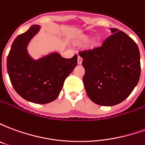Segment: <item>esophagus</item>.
<instances>
[{"label":"esophagus","mask_w":145,"mask_h":145,"mask_svg":"<svg viewBox=\"0 0 145 145\" xmlns=\"http://www.w3.org/2000/svg\"><path fill=\"white\" fill-rule=\"evenodd\" d=\"M82 58L80 56L78 57V64H82Z\"/></svg>","instance_id":"1"}]
</instances>
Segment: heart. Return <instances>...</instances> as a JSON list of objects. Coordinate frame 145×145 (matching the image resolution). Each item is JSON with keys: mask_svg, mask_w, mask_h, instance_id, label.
Listing matches in <instances>:
<instances>
[{"mask_svg": "<svg viewBox=\"0 0 145 145\" xmlns=\"http://www.w3.org/2000/svg\"><path fill=\"white\" fill-rule=\"evenodd\" d=\"M92 34H93L92 33H81V34H79L78 36L76 37L75 39L74 40V42L77 45L85 44V43L88 42L89 40L91 39ZM101 42H102V39H101L100 36H94L88 42V50H95V49H97V48L100 46Z\"/></svg>", "mask_w": 145, "mask_h": 145, "instance_id": "1", "label": "heart"}]
</instances>
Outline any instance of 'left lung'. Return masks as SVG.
Listing matches in <instances>:
<instances>
[{"label":"left lung","instance_id":"8db88e82","mask_svg":"<svg viewBox=\"0 0 145 145\" xmlns=\"http://www.w3.org/2000/svg\"><path fill=\"white\" fill-rule=\"evenodd\" d=\"M101 47L80 53L85 68L83 83L95 103L111 106L125 100L139 82L140 52L136 42L117 29Z\"/></svg>","mask_w":145,"mask_h":145}]
</instances>
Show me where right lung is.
<instances>
[{
    "instance_id": "add662e5",
    "label": "right lung",
    "mask_w": 145,
    "mask_h": 145,
    "mask_svg": "<svg viewBox=\"0 0 145 145\" xmlns=\"http://www.w3.org/2000/svg\"><path fill=\"white\" fill-rule=\"evenodd\" d=\"M39 30L40 26L34 25L15 38L7 58V70L11 85L21 97L46 104L58 97L65 79L77 65L78 56L66 59L53 52L33 59L27 47Z\"/></svg>"
}]
</instances>
